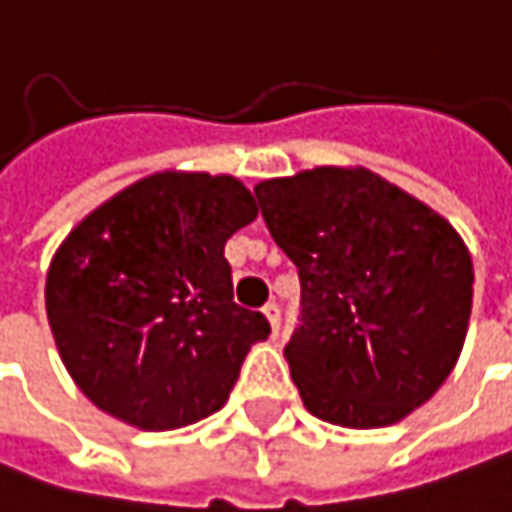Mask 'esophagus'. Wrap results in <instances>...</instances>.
Instances as JSON below:
<instances>
[{
	"mask_svg": "<svg viewBox=\"0 0 512 512\" xmlns=\"http://www.w3.org/2000/svg\"><path fill=\"white\" fill-rule=\"evenodd\" d=\"M263 316L269 318V327H272V333H278V330H281V307H278L275 301H269V304L263 307Z\"/></svg>",
	"mask_w": 512,
	"mask_h": 512,
	"instance_id": "obj_1",
	"label": "esophagus"
}]
</instances>
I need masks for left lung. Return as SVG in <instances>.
<instances>
[{"mask_svg":"<svg viewBox=\"0 0 512 512\" xmlns=\"http://www.w3.org/2000/svg\"><path fill=\"white\" fill-rule=\"evenodd\" d=\"M295 263L301 324L284 347L318 420L379 429L452 374L472 310V257L432 208L371 170L316 167L255 188Z\"/></svg>","mask_w":512,"mask_h":512,"instance_id":"left-lung-1","label":"left lung"}]
</instances>
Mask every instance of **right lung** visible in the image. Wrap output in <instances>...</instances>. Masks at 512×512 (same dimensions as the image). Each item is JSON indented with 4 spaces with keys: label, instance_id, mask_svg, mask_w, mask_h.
Masks as SVG:
<instances>
[{
    "label": "right lung",
    "instance_id": "right-lung-1",
    "mask_svg": "<svg viewBox=\"0 0 512 512\" xmlns=\"http://www.w3.org/2000/svg\"><path fill=\"white\" fill-rule=\"evenodd\" d=\"M257 217L231 176L156 173L115 194L51 260L46 310L66 371L147 432L220 411L263 313L234 304L226 240Z\"/></svg>",
    "mask_w": 512,
    "mask_h": 512
}]
</instances>
